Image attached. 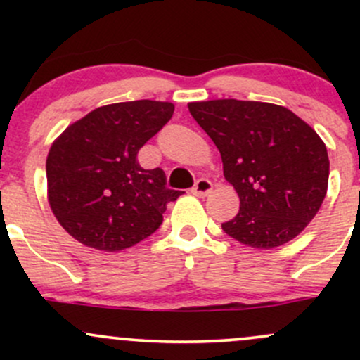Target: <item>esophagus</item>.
<instances>
[{
  "label": "esophagus",
  "instance_id": "1",
  "mask_svg": "<svg viewBox=\"0 0 360 360\" xmlns=\"http://www.w3.org/2000/svg\"><path fill=\"white\" fill-rule=\"evenodd\" d=\"M212 189H213L212 181L206 179V177H200V179L194 183L191 193L196 194V196H206V194L212 193Z\"/></svg>",
  "mask_w": 360,
  "mask_h": 360
}]
</instances>
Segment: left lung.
Masks as SVG:
<instances>
[{"label": "left lung", "mask_w": 360, "mask_h": 360, "mask_svg": "<svg viewBox=\"0 0 360 360\" xmlns=\"http://www.w3.org/2000/svg\"><path fill=\"white\" fill-rule=\"evenodd\" d=\"M223 162V176L240 198L223 232L255 249H274L303 232L328 188L323 140L284 106L212 100L188 105Z\"/></svg>", "instance_id": "1"}]
</instances>
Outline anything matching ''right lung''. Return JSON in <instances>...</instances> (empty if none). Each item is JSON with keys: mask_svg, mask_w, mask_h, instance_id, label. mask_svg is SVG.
<instances>
[{"mask_svg": "<svg viewBox=\"0 0 360 360\" xmlns=\"http://www.w3.org/2000/svg\"><path fill=\"white\" fill-rule=\"evenodd\" d=\"M172 113L167 101L113 103L53 140L45 164L49 205L77 242L117 252L159 229L167 203L183 191L167 188L160 167H140L137 154Z\"/></svg>", "mask_w": 360, "mask_h": 360, "instance_id": "add662e5", "label": "right lung"}]
</instances>
